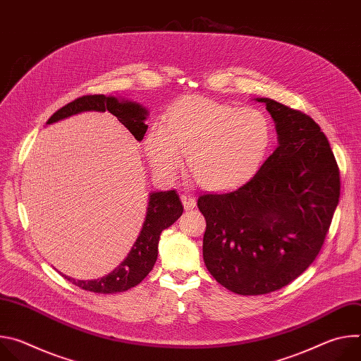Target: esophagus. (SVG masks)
<instances>
[{
	"label": "esophagus",
	"mask_w": 361,
	"mask_h": 361,
	"mask_svg": "<svg viewBox=\"0 0 361 361\" xmlns=\"http://www.w3.org/2000/svg\"><path fill=\"white\" fill-rule=\"evenodd\" d=\"M180 198H181V201H183V205H184L185 210H192V209L195 207V200H194V197L190 195L188 192L181 194Z\"/></svg>",
	"instance_id": "34e87169"
}]
</instances>
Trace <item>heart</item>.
Returning a JSON list of instances; mask_svg holds the SVG:
<instances>
[{
  "mask_svg": "<svg viewBox=\"0 0 361 361\" xmlns=\"http://www.w3.org/2000/svg\"><path fill=\"white\" fill-rule=\"evenodd\" d=\"M270 142L271 124L260 110L191 95L169 111L164 128L148 131L144 147L161 177L173 178L188 154V169L201 187L228 191L257 173Z\"/></svg>",
  "mask_w": 361,
  "mask_h": 361,
  "instance_id": "heart-1",
  "label": "heart"
}]
</instances>
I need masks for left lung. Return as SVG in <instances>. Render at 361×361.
<instances>
[{
  "label": "left lung",
  "instance_id": "left-lung-1",
  "mask_svg": "<svg viewBox=\"0 0 361 361\" xmlns=\"http://www.w3.org/2000/svg\"><path fill=\"white\" fill-rule=\"evenodd\" d=\"M254 99L276 124L277 148L240 188L197 201L207 221L205 267L241 295L280 290L310 266L340 197L338 167L319 124L271 98Z\"/></svg>",
  "mask_w": 361,
  "mask_h": 361
}]
</instances>
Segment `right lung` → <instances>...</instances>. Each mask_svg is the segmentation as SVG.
<instances>
[{
    "label": "right lung",
    "instance_id": "1",
    "mask_svg": "<svg viewBox=\"0 0 361 361\" xmlns=\"http://www.w3.org/2000/svg\"><path fill=\"white\" fill-rule=\"evenodd\" d=\"M87 111L111 113L135 137L137 141L142 140L148 128L145 124L148 110L145 107H142L140 102L113 95L80 97L51 116L47 126ZM181 214L183 204L176 190L149 192L145 220L142 223L140 235L117 269L107 276L95 280H74L64 274L63 277L82 290L101 294L123 293L131 287H135L148 276L157 262L159 241L163 230L174 224Z\"/></svg>",
    "mask_w": 361,
    "mask_h": 361
}]
</instances>
